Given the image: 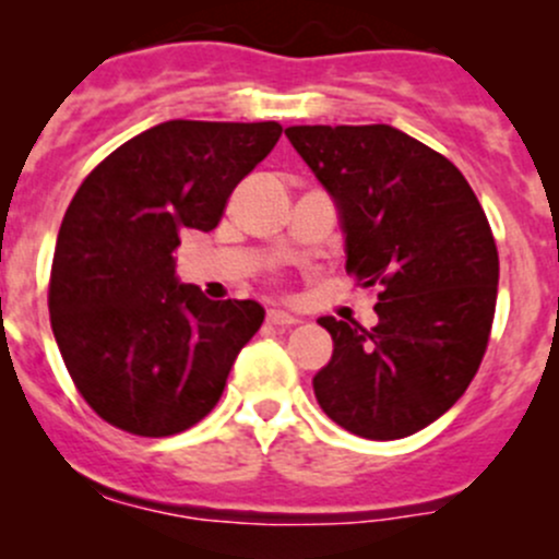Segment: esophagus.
I'll return each instance as SVG.
<instances>
[{
	"label": "esophagus",
	"instance_id": "34e87169",
	"mask_svg": "<svg viewBox=\"0 0 559 559\" xmlns=\"http://www.w3.org/2000/svg\"><path fill=\"white\" fill-rule=\"evenodd\" d=\"M297 316H292V313H286V311H278V308H273V311H267V324H273V326H292V324H297Z\"/></svg>",
	"mask_w": 559,
	"mask_h": 559
}]
</instances>
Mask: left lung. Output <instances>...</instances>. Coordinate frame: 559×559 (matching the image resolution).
<instances>
[{"label": "left lung", "mask_w": 559, "mask_h": 559, "mask_svg": "<svg viewBox=\"0 0 559 559\" xmlns=\"http://www.w3.org/2000/svg\"><path fill=\"white\" fill-rule=\"evenodd\" d=\"M335 197L346 273L379 292V324L319 319L332 359L313 379L321 411L370 441L414 436L465 394L498 302V246L452 162L386 123L289 127Z\"/></svg>", "instance_id": "1"}]
</instances>
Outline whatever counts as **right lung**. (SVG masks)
Masks as SVG:
<instances>
[{"label": "right lung", "instance_id": "add662e5", "mask_svg": "<svg viewBox=\"0 0 559 559\" xmlns=\"http://www.w3.org/2000/svg\"><path fill=\"white\" fill-rule=\"evenodd\" d=\"M281 123L165 121L118 145L72 197L56 238L48 311L94 414L143 438L205 419L264 311L207 300L175 278L183 229L218 227L235 186Z\"/></svg>", "mask_w": 559, "mask_h": 559}]
</instances>
